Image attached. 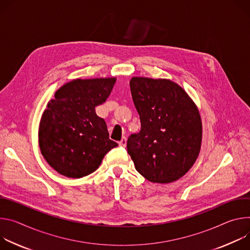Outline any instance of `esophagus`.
Wrapping results in <instances>:
<instances>
[{
    "mask_svg": "<svg viewBox=\"0 0 250 250\" xmlns=\"http://www.w3.org/2000/svg\"><path fill=\"white\" fill-rule=\"evenodd\" d=\"M126 144H127V139H126V137H123L122 139L120 140V142H119V146L126 147Z\"/></svg>",
    "mask_w": 250,
    "mask_h": 250,
    "instance_id": "1",
    "label": "esophagus"
}]
</instances>
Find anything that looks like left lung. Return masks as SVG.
Instances as JSON below:
<instances>
[{"mask_svg": "<svg viewBox=\"0 0 250 250\" xmlns=\"http://www.w3.org/2000/svg\"><path fill=\"white\" fill-rule=\"evenodd\" d=\"M130 88L141 121L140 132L127 141L137 172L152 183L179 180L201 150L203 125L196 103L170 79L134 76Z\"/></svg>", "mask_w": 250, "mask_h": 250, "instance_id": "8db88e82", "label": "left lung"}]
</instances>
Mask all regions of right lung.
<instances>
[{
  "label": "right lung",
  "mask_w": 250,
  "mask_h": 250,
  "mask_svg": "<svg viewBox=\"0 0 250 250\" xmlns=\"http://www.w3.org/2000/svg\"><path fill=\"white\" fill-rule=\"evenodd\" d=\"M116 77L73 79L54 93L39 127L41 153L59 174L72 179L96 171L107 152L118 144L109 139L95 107L110 95Z\"/></svg>",
  "instance_id": "right-lung-1"
}]
</instances>
